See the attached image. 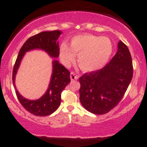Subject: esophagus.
Returning a JSON list of instances; mask_svg holds the SVG:
<instances>
[{
    "mask_svg": "<svg viewBox=\"0 0 147 147\" xmlns=\"http://www.w3.org/2000/svg\"><path fill=\"white\" fill-rule=\"evenodd\" d=\"M78 78V75H75L74 72H71L70 73V79L71 80H77Z\"/></svg>",
    "mask_w": 147,
    "mask_h": 147,
    "instance_id": "esophagus-1",
    "label": "esophagus"
}]
</instances>
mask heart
<instances>
[{"instance_id": "obj_1", "label": "heart", "mask_w": 147, "mask_h": 147, "mask_svg": "<svg viewBox=\"0 0 147 147\" xmlns=\"http://www.w3.org/2000/svg\"><path fill=\"white\" fill-rule=\"evenodd\" d=\"M113 45L107 37L80 35L74 37L70 47L65 42L60 47V57L65 66H69L78 56V63L82 70L95 72L102 69L112 55Z\"/></svg>"}]
</instances>
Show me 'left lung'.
<instances>
[{"label":"left lung","mask_w":147,"mask_h":147,"mask_svg":"<svg viewBox=\"0 0 147 147\" xmlns=\"http://www.w3.org/2000/svg\"><path fill=\"white\" fill-rule=\"evenodd\" d=\"M111 61L100 70L79 78L80 101L87 111L104 115L118 105L132 79L133 67L128 47L121 40Z\"/></svg>","instance_id":"left-lung-1"}]
</instances>
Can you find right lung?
Listing matches in <instances>:
<instances>
[{
    "instance_id": "1",
    "label": "right lung",
    "mask_w": 147,
    "mask_h": 147,
    "mask_svg": "<svg viewBox=\"0 0 147 147\" xmlns=\"http://www.w3.org/2000/svg\"><path fill=\"white\" fill-rule=\"evenodd\" d=\"M62 33L63 32L60 30L45 31L28 38L20 48L13 67V83L18 99L28 112L35 116H47L57 110L61 102L62 92L70 82V72L58 60L53 59V71L47 90L42 97L34 100L25 98L18 91L15 84L16 74L27 52L33 50H42L52 58H57L60 54L57 40Z\"/></svg>"
}]
</instances>
